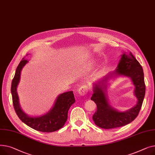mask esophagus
I'll use <instances>...</instances> for the list:
<instances>
[{"instance_id":"esophagus-1","label":"esophagus","mask_w":155,"mask_h":155,"mask_svg":"<svg viewBox=\"0 0 155 155\" xmlns=\"http://www.w3.org/2000/svg\"><path fill=\"white\" fill-rule=\"evenodd\" d=\"M87 86L86 85H83L79 87L78 90V93L80 96H85L87 93Z\"/></svg>"}]
</instances>
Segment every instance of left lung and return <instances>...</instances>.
<instances>
[{
  "label": "left lung",
  "mask_w": 155,
  "mask_h": 155,
  "mask_svg": "<svg viewBox=\"0 0 155 155\" xmlns=\"http://www.w3.org/2000/svg\"><path fill=\"white\" fill-rule=\"evenodd\" d=\"M123 75L130 77L135 87L134 93L138 99L137 104L129 110L118 112L108 102L106 94L107 81L114 77ZM93 86L91 99L96 104L97 110L93 116L96 125L103 129H112L125 126L137 117L141 110L145 95V84L142 66L130 52L123 53L114 72L109 73Z\"/></svg>",
  "instance_id": "8db88e82"
}]
</instances>
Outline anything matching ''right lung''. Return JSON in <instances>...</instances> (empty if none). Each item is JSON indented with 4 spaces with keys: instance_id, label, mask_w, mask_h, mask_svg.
Wrapping results in <instances>:
<instances>
[{
    "instance_id": "right-lung-1",
    "label": "right lung",
    "mask_w": 155,
    "mask_h": 155,
    "mask_svg": "<svg viewBox=\"0 0 155 155\" xmlns=\"http://www.w3.org/2000/svg\"><path fill=\"white\" fill-rule=\"evenodd\" d=\"M28 62L24 58L18 65L11 84V93L15 111L19 119L32 129L41 132H54L59 130L64 125L68 119V113L71 105L74 103L73 91L61 94L56 99L55 103L51 110L46 114L40 116H29L21 109L17 87L19 84L21 70Z\"/></svg>"
}]
</instances>
